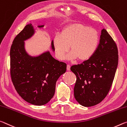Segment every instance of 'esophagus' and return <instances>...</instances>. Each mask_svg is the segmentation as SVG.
Wrapping results in <instances>:
<instances>
[{
	"instance_id": "esophagus-1",
	"label": "esophagus",
	"mask_w": 127,
	"mask_h": 127,
	"mask_svg": "<svg viewBox=\"0 0 127 127\" xmlns=\"http://www.w3.org/2000/svg\"><path fill=\"white\" fill-rule=\"evenodd\" d=\"M67 70H68V71H69V70H70V66L69 65H67Z\"/></svg>"
}]
</instances>
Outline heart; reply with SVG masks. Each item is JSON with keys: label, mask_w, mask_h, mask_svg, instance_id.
Instances as JSON below:
<instances>
[{"label": "heart", "mask_w": 127, "mask_h": 127, "mask_svg": "<svg viewBox=\"0 0 127 127\" xmlns=\"http://www.w3.org/2000/svg\"><path fill=\"white\" fill-rule=\"evenodd\" d=\"M98 32L85 25L75 23L65 26L61 34L53 39L56 55L60 60H64L70 49L67 59L74 60L78 59L84 61L94 55L99 44Z\"/></svg>", "instance_id": "heart-1"}]
</instances>
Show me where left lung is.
Returning a JSON list of instances; mask_svg holds the SVG:
<instances>
[{"label": "left lung", "instance_id": "left-lung-1", "mask_svg": "<svg viewBox=\"0 0 127 127\" xmlns=\"http://www.w3.org/2000/svg\"><path fill=\"white\" fill-rule=\"evenodd\" d=\"M118 64L117 45L103 29L94 55L81 64L70 68L76 76L74 93L78 102L85 107L100 103L111 88Z\"/></svg>", "mask_w": 127, "mask_h": 127}]
</instances>
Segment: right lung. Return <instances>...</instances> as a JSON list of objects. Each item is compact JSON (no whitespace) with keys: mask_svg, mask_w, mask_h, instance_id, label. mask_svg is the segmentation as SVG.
Wrapping results in <instances>:
<instances>
[{"mask_svg":"<svg viewBox=\"0 0 127 127\" xmlns=\"http://www.w3.org/2000/svg\"><path fill=\"white\" fill-rule=\"evenodd\" d=\"M34 32L32 25L28 24L14 39L10 50V72L12 83L20 96L31 104L41 106L52 98L56 82L66 72L67 65L54 59L49 51L36 57L29 55L24 41ZM51 45L55 51L53 40Z\"/></svg>","mask_w":127,"mask_h":127,"instance_id":"1","label":"right lung"}]
</instances>
